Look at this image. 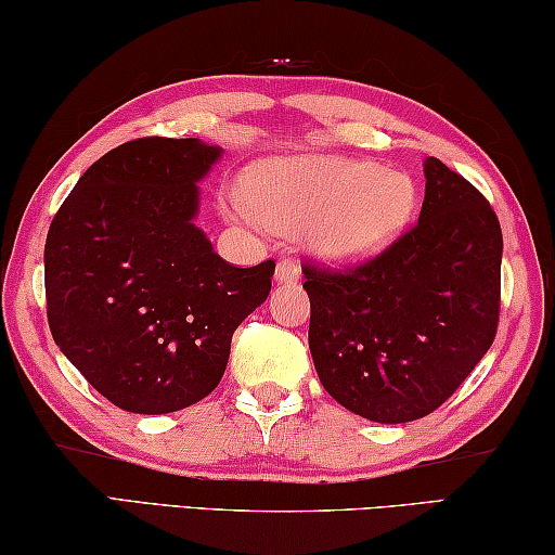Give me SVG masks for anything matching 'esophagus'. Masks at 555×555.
<instances>
[{"instance_id": "obj_1", "label": "esophagus", "mask_w": 555, "mask_h": 555, "mask_svg": "<svg viewBox=\"0 0 555 555\" xmlns=\"http://www.w3.org/2000/svg\"><path fill=\"white\" fill-rule=\"evenodd\" d=\"M298 274H300V269H298V264H296L294 259H288V257L279 259V264H276V281H284V284H288V281H296Z\"/></svg>"}]
</instances>
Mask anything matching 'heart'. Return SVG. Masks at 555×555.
Masks as SVG:
<instances>
[{
    "mask_svg": "<svg viewBox=\"0 0 555 555\" xmlns=\"http://www.w3.org/2000/svg\"><path fill=\"white\" fill-rule=\"evenodd\" d=\"M413 205L411 178L399 171L357 158L300 156L255 168L247 195H228L224 212L286 234L304 232L321 257L354 261L397 240Z\"/></svg>",
    "mask_w": 555,
    "mask_h": 555,
    "instance_id": "b5f03b06",
    "label": "heart"
}]
</instances>
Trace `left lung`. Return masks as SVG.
<instances>
[{
	"label": "left lung",
	"mask_w": 555,
	"mask_h": 555,
	"mask_svg": "<svg viewBox=\"0 0 555 555\" xmlns=\"http://www.w3.org/2000/svg\"><path fill=\"white\" fill-rule=\"evenodd\" d=\"M308 345L325 391L377 424L446 403L494 343L502 228L490 201L430 156L418 222L357 264L304 259Z\"/></svg>",
	"instance_id": "8db88e82"
}]
</instances>
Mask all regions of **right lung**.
<instances>
[{
	"label": "right lung",
	"instance_id": "obj_1",
	"mask_svg": "<svg viewBox=\"0 0 555 555\" xmlns=\"http://www.w3.org/2000/svg\"><path fill=\"white\" fill-rule=\"evenodd\" d=\"M220 149L144 137L98 158L55 212L43 249L55 345L115 406L171 413L228 367L232 333L271 291L276 261L234 267L195 228Z\"/></svg>",
	"mask_w": 555,
	"mask_h": 555
}]
</instances>
